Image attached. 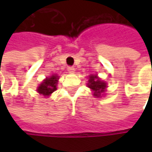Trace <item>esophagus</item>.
<instances>
[{
	"label": "esophagus",
	"mask_w": 152,
	"mask_h": 152,
	"mask_svg": "<svg viewBox=\"0 0 152 152\" xmlns=\"http://www.w3.org/2000/svg\"><path fill=\"white\" fill-rule=\"evenodd\" d=\"M68 71L70 72V73H73V72L75 71V68L72 67V66H69V67H68Z\"/></svg>",
	"instance_id": "34e87169"
}]
</instances>
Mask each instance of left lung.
<instances>
[{"instance_id": "obj_1", "label": "left lung", "mask_w": 152, "mask_h": 152, "mask_svg": "<svg viewBox=\"0 0 152 152\" xmlns=\"http://www.w3.org/2000/svg\"><path fill=\"white\" fill-rule=\"evenodd\" d=\"M89 88H91L94 91V96L99 97L100 94L104 91L106 89V83L102 81H100L97 76H90L89 78V83H88Z\"/></svg>"}]
</instances>
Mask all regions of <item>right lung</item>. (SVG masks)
<instances>
[{
    "instance_id": "1",
    "label": "right lung",
    "mask_w": 152,
    "mask_h": 152,
    "mask_svg": "<svg viewBox=\"0 0 152 152\" xmlns=\"http://www.w3.org/2000/svg\"><path fill=\"white\" fill-rule=\"evenodd\" d=\"M58 76L56 75H53L50 77H47L46 80L39 86L38 92L44 95V96H49L51 93H53L57 88L56 84L58 83Z\"/></svg>"
}]
</instances>
